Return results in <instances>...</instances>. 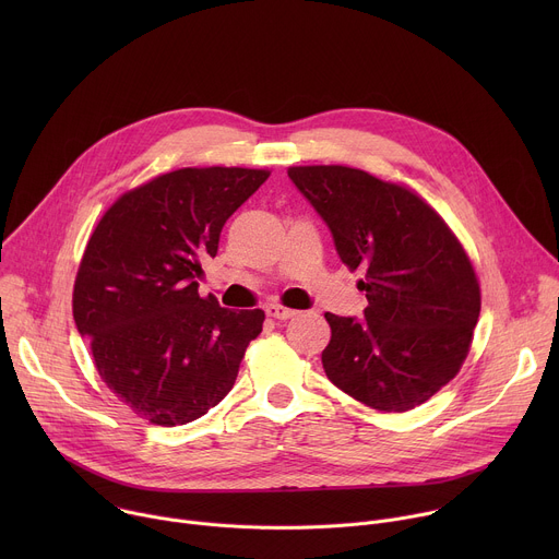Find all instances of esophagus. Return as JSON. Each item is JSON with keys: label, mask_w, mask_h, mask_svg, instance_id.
Here are the masks:
<instances>
[{"label": "esophagus", "mask_w": 559, "mask_h": 559, "mask_svg": "<svg viewBox=\"0 0 559 559\" xmlns=\"http://www.w3.org/2000/svg\"><path fill=\"white\" fill-rule=\"evenodd\" d=\"M265 311H267V316L276 318V321H287V318H294V316L298 313V311H294V309H289V307H283V305H276V302L267 305Z\"/></svg>", "instance_id": "obj_1"}]
</instances>
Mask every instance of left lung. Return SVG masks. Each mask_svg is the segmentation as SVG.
<instances>
[{
	"label": "left lung",
	"instance_id": "1",
	"mask_svg": "<svg viewBox=\"0 0 559 559\" xmlns=\"http://www.w3.org/2000/svg\"><path fill=\"white\" fill-rule=\"evenodd\" d=\"M341 261L365 270L362 318L325 313L328 378L378 412H409L462 367L480 285L447 223L414 192L345 166L289 168Z\"/></svg>",
	"mask_w": 559,
	"mask_h": 559
}]
</instances>
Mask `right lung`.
I'll return each instance as SVG.
<instances>
[{"label":"right lung","instance_id":"right-lung-1","mask_svg":"<svg viewBox=\"0 0 559 559\" xmlns=\"http://www.w3.org/2000/svg\"><path fill=\"white\" fill-rule=\"evenodd\" d=\"M267 170L183 168L123 194L79 265L72 313L97 371L152 425H188L234 386L263 309L231 311L199 296L201 259Z\"/></svg>","mask_w":559,"mask_h":559}]
</instances>
